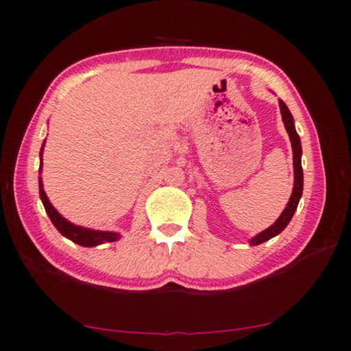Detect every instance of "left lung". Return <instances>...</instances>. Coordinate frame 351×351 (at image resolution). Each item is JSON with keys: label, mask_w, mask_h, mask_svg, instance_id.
Returning a JSON list of instances; mask_svg holds the SVG:
<instances>
[{"label": "left lung", "mask_w": 351, "mask_h": 351, "mask_svg": "<svg viewBox=\"0 0 351 351\" xmlns=\"http://www.w3.org/2000/svg\"><path fill=\"white\" fill-rule=\"evenodd\" d=\"M279 106H281V114H282V121L285 124V129H287V134L290 136V141H291V149H293V165H294V188H293V193L290 197V201H288L287 207L284 208V212L281 213V216L278 217V221L270 225L267 230H264L261 232H258L255 237L251 239V245H260L264 243V241H267L269 239L278 236L279 232L284 231V228L287 227L288 223H290L291 217L295 212V208H298V204L300 201L302 197V191H303V169H302V145H300V138L298 135V132H295L294 128V120H293V115L288 110L287 105L282 102L281 99H279Z\"/></svg>", "instance_id": "1"}]
</instances>
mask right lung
<instances>
[{
  "label": "right lung",
  "mask_w": 351,
  "mask_h": 351,
  "mask_svg": "<svg viewBox=\"0 0 351 351\" xmlns=\"http://www.w3.org/2000/svg\"><path fill=\"white\" fill-rule=\"evenodd\" d=\"M43 147L45 143L40 149V169H42V154H43ZM38 193H40V199L45 206L46 213H48L51 222L53 223V227H56L61 234L64 237H67L69 240L75 241V243L85 246V247H93V246H97V245H102L105 241H115L119 240L120 234H117V232L112 231H96V230H90V228H84V227H77V225L69 222L67 219H64L63 216H61L53 206L49 202L48 197H46V193L43 191V184H42V178L38 177Z\"/></svg>",
  "instance_id": "obj_1"
}]
</instances>
